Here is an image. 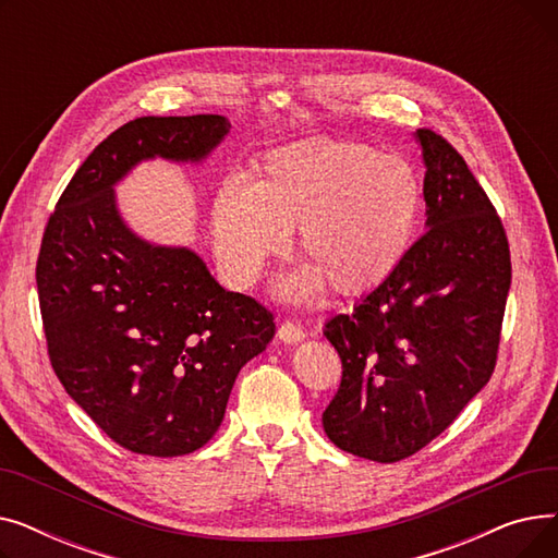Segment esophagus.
<instances>
[{
	"label": "esophagus",
	"mask_w": 558,
	"mask_h": 558,
	"mask_svg": "<svg viewBox=\"0 0 558 558\" xmlns=\"http://www.w3.org/2000/svg\"><path fill=\"white\" fill-rule=\"evenodd\" d=\"M278 337L284 341V343H299L305 339V330L294 324V320H282L280 328H278Z\"/></svg>",
	"instance_id": "esophagus-1"
}]
</instances>
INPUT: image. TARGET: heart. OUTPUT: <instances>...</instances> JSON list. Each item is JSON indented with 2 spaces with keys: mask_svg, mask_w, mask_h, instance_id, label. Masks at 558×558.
Wrapping results in <instances>:
<instances>
[{
  "mask_svg": "<svg viewBox=\"0 0 558 558\" xmlns=\"http://www.w3.org/2000/svg\"><path fill=\"white\" fill-rule=\"evenodd\" d=\"M418 169L371 144L310 140L274 151L257 181H223L213 201V238L219 267L234 287L257 280L291 228L307 264L289 284L314 296L328 282L339 294H364L387 280L423 215Z\"/></svg>",
  "mask_w": 558,
  "mask_h": 558,
  "instance_id": "heart-1",
  "label": "heart"
}]
</instances>
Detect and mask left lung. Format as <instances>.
I'll return each mask as SVG.
<instances>
[{
	"label": "left lung",
	"instance_id": "obj_1",
	"mask_svg": "<svg viewBox=\"0 0 558 558\" xmlns=\"http://www.w3.org/2000/svg\"><path fill=\"white\" fill-rule=\"evenodd\" d=\"M416 135L427 230L324 330L341 357L324 429L337 448L379 463L423 450L488 383L511 287L509 240L488 194L444 135Z\"/></svg>",
	"mask_w": 558,
	"mask_h": 558
}]
</instances>
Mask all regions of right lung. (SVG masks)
Segmentation results:
<instances>
[{"mask_svg": "<svg viewBox=\"0 0 558 558\" xmlns=\"http://www.w3.org/2000/svg\"><path fill=\"white\" fill-rule=\"evenodd\" d=\"M221 114L137 117L76 169L36 264L56 377L114 444L190 454L219 429L240 368L276 335L274 312L226 291L187 248L151 246L117 215L112 185L140 160H201Z\"/></svg>", "mask_w": 558, "mask_h": 558, "instance_id": "1", "label": "right lung"}]
</instances>
